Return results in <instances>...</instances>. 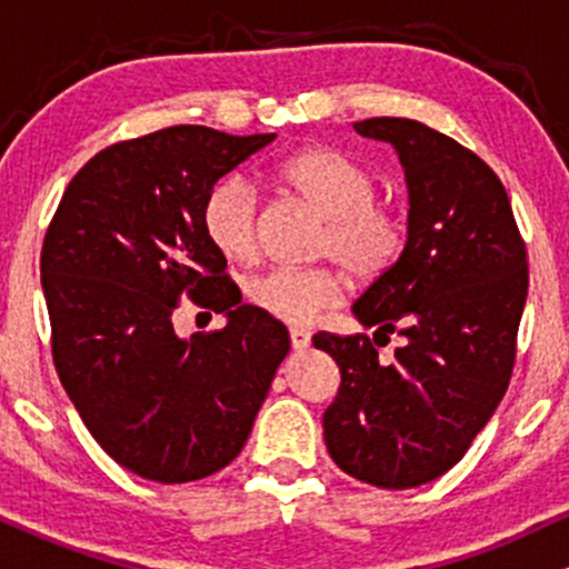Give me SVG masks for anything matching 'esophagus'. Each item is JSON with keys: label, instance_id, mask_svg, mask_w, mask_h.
<instances>
[{"label": "esophagus", "instance_id": "obj_1", "mask_svg": "<svg viewBox=\"0 0 569 569\" xmlns=\"http://www.w3.org/2000/svg\"><path fill=\"white\" fill-rule=\"evenodd\" d=\"M289 335H291V348H293V350L310 348V331H305V329H291Z\"/></svg>", "mask_w": 569, "mask_h": 569}]
</instances>
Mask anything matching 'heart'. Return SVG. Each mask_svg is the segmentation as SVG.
<instances>
[{
	"instance_id": "b5f03b06",
	"label": "heart",
	"mask_w": 569,
	"mask_h": 569,
	"mask_svg": "<svg viewBox=\"0 0 569 569\" xmlns=\"http://www.w3.org/2000/svg\"><path fill=\"white\" fill-rule=\"evenodd\" d=\"M289 192L323 213L318 257L335 259L356 280L388 276L409 243L407 208L377 192V179L363 162L329 147L291 154L278 166ZM262 198L243 173L219 179L200 206L206 240L232 262H251L259 251ZM345 272L337 264L272 267L248 278L246 299L283 323L305 326L345 297Z\"/></svg>"
}]
</instances>
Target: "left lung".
Here are the masks:
<instances>
[{"instance_id": "8db88e82", "label": "left lung", "mask_w": 569, "mask_h": 569, "mask_svg": "<svg viewBox=\"0 0 569 569\" xmlns=\"http://www.w3.org/2000/svg\"><path fill=\"white\" fill-rule=\"evenodd\" d=\"M352 128L396 147L409 243L352 305L375 339L312 337L342 371L323 439L352 479L409 489L460 462L506 396L530 267L506 187L479 154L407 117ZM393 330L405 345L385 362L373 345Z\"/></svg>"}]
</instances>
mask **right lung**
Masks as SVG:
<instances>
[{"label":"right lung","instance_id":"obj_1","mask_svg":"<svg viewBox=\"0 0 569 569\" xmlns=\"http://www.w3.org/2000/svg\"><path fill=\"white\" fill-rule=\"evenodd\" d=\"M272 139L171 126L117 141L77 171L44 232L56 371L103 452L141 479L230 466L291 350L283 323L240 305L200 227L208 189ZM181 296L231 321L181 340Z\"/></svg>","mask_w":569,"mask_h":569}]
</instances>
